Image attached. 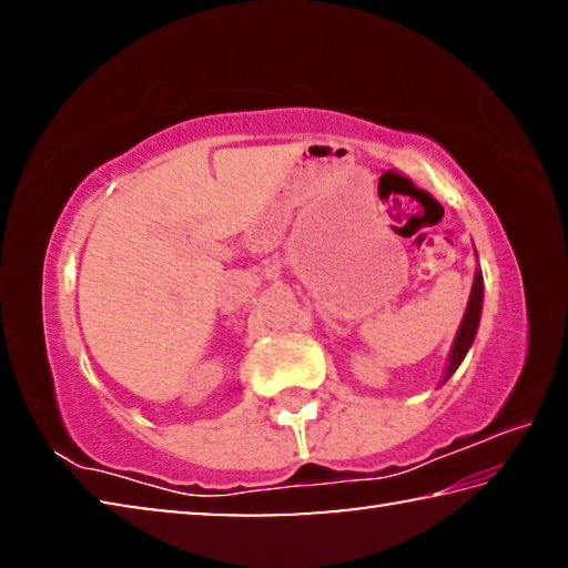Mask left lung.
<instances>
[{
	"label": "left lung",
	"mask_w": 568,
	"mask_h": 568,
	"mask_svg": "<svg viewBox=\"0 0 568 568\" xmlns=\"http://www.w3.org/2000/svg\"><path fill=\"white\" fill-rule=\"evenodd\" d=\"M480 307H484V275H480V267H478L476 275H474V287H470V297H468L464 321H460L456 341H454V345H450L448 365H446L444 381H440V383H446L450 376H454L458 365L464 363L470 343H474V338H476V331H478V323H480Z\"/></svg>",
	"instance_id": "1"
}]
</instances>
